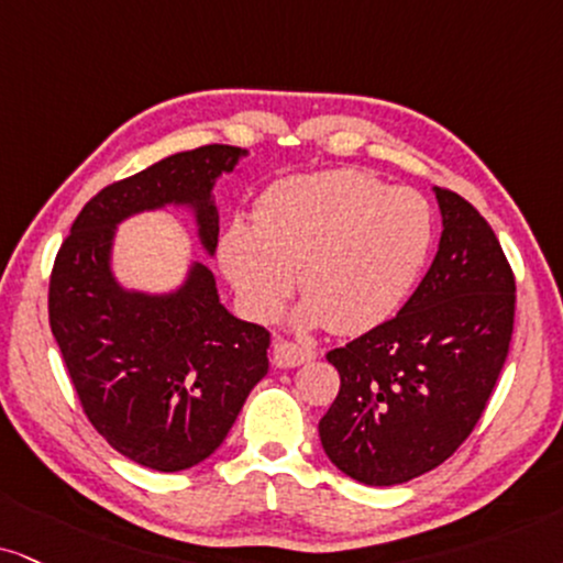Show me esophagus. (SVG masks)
Here are the masks:
<instances>
[{
    "label": "esophagus",
    "mask_w": 563,
    "mask_h": 563,
    "mask_svg": "<svg viewBox=\"0 0 563 563\" xmlns=\"http://www.w3.org/2000/svg\"><path fill=\"white\" fill-rule=\"evenodd\" d=\"M316 357V352L310 346L287 342V339H274V363L279 367H297L302 363H310Z\"/></svg>",
    "instance_id": "esophagus-1"
}]
</instances>
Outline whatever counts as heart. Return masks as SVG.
<instances>
[{
  "instance_id": "b5f03b06",
  "label": "heart",
  "mask_w": 563,
  "mask_h": 563,
  "mask_svg": "<svg viewBox=\"0 0 563 563\" xmlns=\"http://www.w3.org/2000/svg\"><path fill=\"white\" fill-rule=\"evenodd\" d=\"M433 242L426 198L357 169L274 183L255 203V227L232 221L219 253L229 282L258 318L279 313L295 287L300 321L360 334L399 308Z\"/></svg>"
}]
</instances>
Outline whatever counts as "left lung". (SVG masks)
<instances>
[{
	"mask_svg": "<svg viewBox=\"0 0 563 563\" xmlns=\"http://www.w3.org/2000/svg\"><path fill=\"white\" fill-rule=\"evenodd\" d=\"M443 232L397 316L325 360L342 386L318 422L325 456L365 485H399L473 433L509 355L515 274L473 203L433 187Z\"/></svg>",
	"mask_w": 563,
	"mask_h": 563,
	"instance_id": "obj_1",
	"label": "left lung"
}]
</instances>
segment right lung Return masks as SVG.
<instances>
[{"label":"right lung","instance_id":"obj_1","mask_svg":"<svg viewBox=\"0 0 563 563\" xmlns=\"http://www.w3.org/2000/svg\"><path fill=\"white\" fill-rule=\"evenodd\" d=\"M245 154L200 145L103 187L82 206L48 279V323L82 412L109 446L158 473L196 467L221 446L268 373L271 336L229 313L203 263H192L169 295L124 289L112 271L117 224L187 206L213 255V185Z\"/></svg>","mask_w":563,"mask_h":563}]
</instances>
